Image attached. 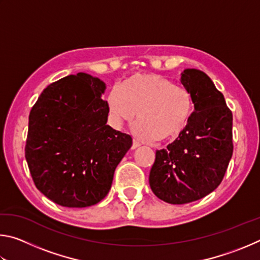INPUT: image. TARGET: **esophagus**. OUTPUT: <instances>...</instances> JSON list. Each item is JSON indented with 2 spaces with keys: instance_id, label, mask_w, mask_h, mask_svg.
<instances>
[{
  "instance_id": "34e87169",
  "label": "esophagus",
  "mask_w": 260,
  "mask_h": 260,
  "mask_svg": "<svg viewBox=\"0 0 260 260\" xmlns=\"http://www.w3.org/2000/svg\"><path fill=\"white\" fill-rule=\"evenodd\" d=\"M140 146H141V144H140L139 141L133 140V144H132V149H133V150H134V149H136V148H139Z\"/></svg>"
}]
</instances>
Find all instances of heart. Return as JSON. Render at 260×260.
Here are the masks:
<instances>
[{
    "label": "heart",
    "instance_id": "obj_1",
    "mask_svg": "<svg viewBox=\"0 0 260 260\" xmlns=\"http://www.w3.org/2000/svg\"><path fill=\"white\" fill-rule=\"evenodd\" d=\"M109 111L117 124L132 122L138 114L136 134L162 142L177 138L193 113V100L186 88L158 74H141L126 80L120 91L107 98Z\"/></svg>",
    "mask_w": 260,
    "mask_h": 260
}]
</instances>
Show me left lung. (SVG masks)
Instances as JSON below:
<instances>
[{
  "instance_id": "1",
  "label": "left lung",
  "mask_w": 260,
  "mask_h": 260,
  "mask_svg": "<svg viewBox=\"0 0 260 260\" xmlns=\"http://www.w3.org/2000/svg\"><path fill=\"white\" fill-rule=\"evenodd\" d=\"M181 83L195 110L186 128L166 149L156 151L149 184L158 199L186 204L212 192L233 155V114L208 74L186 69Z\"/></svg>"
}]
</instances>
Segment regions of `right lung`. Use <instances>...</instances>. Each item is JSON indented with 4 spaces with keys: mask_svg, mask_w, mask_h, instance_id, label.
<instances>
[{
    "mask_svg": "<svg viewBox=\"0 0 260 260\" xmlns=\"http://www.w3.org/2000/svg\"><path fill=\"white\" fill-rule=\"evenodd\" d=\"M105 83L79 72L52 82L30 110L25 157L35 186L54 203L102 201L132 138L107 125Z\"/></svg>",
    "mask_w": 260,
    "mask_h": 260,
    "instance_id": "1",
    "label": "right lung"
}]
</instances>
